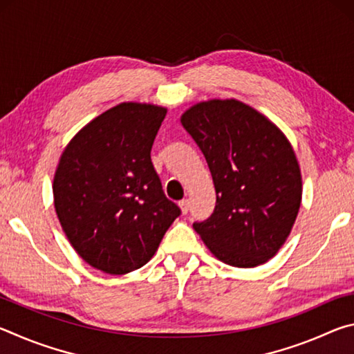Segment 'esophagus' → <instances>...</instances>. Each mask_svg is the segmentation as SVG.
Returning a JSON list of instances; mask_svg holds the SVG:
<instances>
[{
  "label": "esophagus",
  "mask_w": 354,
  "mask_h": 354,
  "mask_svg": "<svg viewBox=\"0 0 354 354\" xmlns=\"http://www.w3.org/2000/svg\"><path fill=\"white\" fill-rule=\"evenodd\" d=\"M179 207H181L183 214H187L189 212V207H190L189 200H181V201H179Z\"/></svg>",
  "instance_id": "esophagus-1"
}]
</instances>
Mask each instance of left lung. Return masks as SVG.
Returning <instances> with one entry per match:
<instances>
[{
  "mask_svg": "<svg viewBox=\"0 0 354 354\" xmlns=\"http://www.w3.org/2000/svg\"><path fill=\"white\" fill-rule=\"evenodd\" d=\"M205 154L217 201L195 221L206 247L232 267L261 266L278 253L301 205V173L277 124L237 100H211L181 117Z\"/></svg>",
  "mask_w": 354,
  "mask_h": 354,
  "instance_id": "8db88e82",
  "label": "left lung"
}]
</instances>
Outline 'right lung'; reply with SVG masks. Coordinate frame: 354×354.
Instances as JSON below:
<instances>
[{
  "label": "right lung",
  "mask_w": 354,
  "mask_h": 354,
  "mask_svg": "<svg viewBox=\"0 0 354 354\" xmlns=\"http://www.w3.org/2000/svg\"><path fill=\"white\" fill-rule=\"evenodd\" d=\"M165 113L160 106L118 104L86 124L59 160L57 218L76 253L104 273L145 266L181 214L151 162Z\"/></svg>",
  "instance_id": "add662e5"
}]
</instances>
